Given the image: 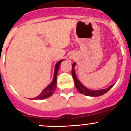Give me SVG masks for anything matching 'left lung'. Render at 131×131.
Here are the masks:
<instances>
[{
  "label": "left lung",
  "mask_w": 131,
  "mask_h": 131,
  "mask_svg": "<svg viewBox=\"0 0 131 131\" xmlns=\"http://www.w3.org/2000/svg\"><path fill=\"white\" fill-rule=\"evenodd\" d=\"M75 66V63H73L72 65V69H71V73H72L73 78L74 80V83H75V85L76 89H77V91L80 92V93L83 94L85 96H99L103 95L105 93L107 92V91L113 86V84H112L109 86L107 89H102V90H98V91H91L89 90L87 88L84 86L83 84L81 83V82L78 80L77 78V76L75 75V72L74 70V67Z\"/></svg>",
  "instance_id": "obj_1"
}]
</instances>
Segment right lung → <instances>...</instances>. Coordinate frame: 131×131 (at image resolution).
<instances>
[{"instance_id": "obj_1", "label": "right lung", "mask_w": 131, "mask_h": 131, "mask_svg": "<svg viewBox=\"0 0 131 131\" xmlns=\"http://www.w3.org/2000/svg\"><path fill=\"white\" fill-rule=\"evenodd\" d=\"M63 60H60L59 62H57V63L56 64L55 66V70H54V78H53L52 81L49 85L43 89L42 92H40L38 96L35 97L33 99H36V100H41V99H45V98H48L50 96H52L54 93V91H55L56 88V82H57V75L58 72V69L60 68V65L61 62L63 61Z\"/></svg>"}]
</instances>
